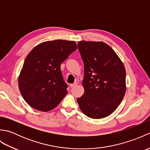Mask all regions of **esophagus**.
<instances>
[{"label": "esophagus", "instance_id": "obj_1", "mask_svg": "<svg viewBox=\"0 0 150 150\" xmlns=\"http://www.w3.org/2000/svg\"><path fill=\"white\" fill-rule=\"evenodd\" d=\"M77 82H74V83H73V84H70V87L73 88V87H75V86H77Z\"/></svg>", "mask_w": 150, "mask_h": 150}]
</instances>
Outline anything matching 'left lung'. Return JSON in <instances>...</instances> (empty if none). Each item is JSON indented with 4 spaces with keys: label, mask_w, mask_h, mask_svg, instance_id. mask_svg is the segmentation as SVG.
Here are the masks:
<instances>
[{
    "label": "left lung",
    "mask_w": 150,
    "mask_h": 150,
    "mask_svg": "<svg viewBox=\"0 0 150 150\" xmlns=\"http://www.w3.org/2000/svg\"><path fill=\"white\" fill-rule=\"evenodd\" d=\"M78 49L84 66V93L77 98L81 111L92 119L109 116L126 93V69L116 53L103 42L82 40Z\"/></svg>",
    "instance_id": "left-lung-1"
}]
</instances>
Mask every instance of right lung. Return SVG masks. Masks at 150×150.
Returning <instances> with one entry per match:
<instances>
[{"label":"right lung","mask_w":150,"mask_h":150,"mask_svg":"<svg viewBox=\"0 0 150 150\" xmlns=\"http://www.w3.org/2000/svg\"><path fill=\"white\" fill-rule=\"evenodd\" d=\"M76 49L75 41L50 40L38 44L27 55L18 84L31 107L42 111L53 110L68 93L60 64Z\"/></svg>","instance_id":"obj_1"}]
</instances>
